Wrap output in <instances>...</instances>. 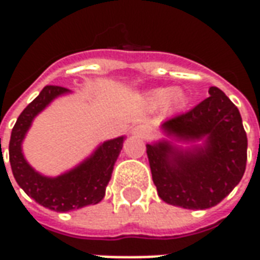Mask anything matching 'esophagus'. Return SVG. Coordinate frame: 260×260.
Segmentation results:
<instances>
[{
    "label": "esophagus",
    "instance_id": "34e87169",
    "mask_svg": "<svg viewBox=\"0 0 260 260\" xmlns=\"http://www.w3.org/2000/svg\"><path fill=\"white\" fill-rule=\"evenodd\" d=\"M132 134H134L135 136H138V138L146 139V138H149V136H150V134H152V129H150L147 125H138V126H135V128H134Z\"/></svg>",
    "mask_w": 260,
    "mask_h": 260
}]
</instances>
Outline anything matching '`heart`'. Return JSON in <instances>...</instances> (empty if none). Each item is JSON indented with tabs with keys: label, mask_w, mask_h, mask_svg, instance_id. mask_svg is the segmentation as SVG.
I'll use <instances>...</instances> for the list:
<instances>
[{
	"label": "heart",
	"mask_w": 260,
	"mask_h": 260,
	"mask_svg": "<svg viewBox=\"0 0 260 260\" xmlns=\"http://www.w3.org/2000/svg\"><path fill=\"white\" fill-rule=\"evenodd\" d=\"M147 106L153 110L166 107L169 110H175L181 107L185 102V93L181 89H167V87H158L154 90L149 91L146 96Z\"/></svg>",
	"instance_id": "heart-1"
}]
</instances>
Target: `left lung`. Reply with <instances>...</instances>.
Masks as SVG:
<instances>
[{"label": "left lung", "instance_id": "1", "mask_svg": "<svg viewBox=\"0 0 260 260\" xmlns=\"http://www.w3.org/2000/svg\"><path fill=\"white\" fill-rule=\"evenodd\" d=\"M209 94L191 111L164 121L169 139L146 145L158 196L173 206H216L245 173L248 139L240 111L218 87L212 86Z\"/></svg>", "mask_w": 260, "mask_h": 260}]
</instances>
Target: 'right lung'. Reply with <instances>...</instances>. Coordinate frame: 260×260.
<instances>
[{"instance_id":"add662e5","label":"right lung","mask_w":260,"mask_h":260,"mask_svg":"<svg viewBox=\"0 0 260 260\" xmlns=\"http://www.w3.org/2000/svg\"><path fill=\"white\" fill-rule=\"evenodd\" d=\"M68 93L71 90L61 86H46L18 117L9 141V163L18 185L26 195L54 212H71L102 202L125 141V136H118L103 142L89 157L57 177L43 175L33 169L22 150L26 134L44 108Z\"/></svg>"}]
</instances>
